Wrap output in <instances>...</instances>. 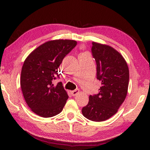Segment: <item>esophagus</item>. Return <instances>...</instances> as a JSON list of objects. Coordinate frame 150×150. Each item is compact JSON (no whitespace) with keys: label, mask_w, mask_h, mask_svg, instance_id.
I'll list each match as a JSON object with an SVG mask.
<instances>
[{"label":"esophagus","mask_w":150,"mask_h":150,"mask_svg":"<svg viewBox=\"0 0 150 150\" xmlns=\"http://www.w3.org/2000/svg\"><path fill=\"white\" fill-rule=\"evenodd\" d=\"M71 93L72 96H76L77 95V94L79 93V89H75L74 91H71Z\"/></svg>","instance_id":"esophagus-1"}]
</instances>
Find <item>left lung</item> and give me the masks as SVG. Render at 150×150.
<instances>
[{
	"label": "left lung",
	"instance_id": "left-lung-1",
	"mask_svg": "<svg viewBox=\"0 0 150 150\" xmlns=\"http://www.w3.org/2000/svg\"><path fill=\"white\" fill-rule=\"evenodd\" d=\"M93 56L96 63V79L101 81L99 93L90 95L82 108L85 118L102 122L118 112L125 100L129 83V69L120 53L109 45L93 42Z\"/></svg>",
	"mask_w": 150,
	"mask_h": 150
}]
</instances>
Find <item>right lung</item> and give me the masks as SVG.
Instances as JSON below:
<instances>
[{
  "instance_id": "obj_1",
  "label": "right lung",
  "mask_w": 150,
  "mask_h": 150,
  "mask_svg": "<svg viewBox=\"0 0 150 150\" xmlns=\"http://www.w3.org/2000/svg\"><path fill=\"white\" fill-rule=\"evenodd\" d=\"M77 45L71 40H51L35 49L25 59L20 86L28 106L37 115L50 118L62 111L69 96L59 77L58 67Z\"/></svg>"
}]
</instances>
